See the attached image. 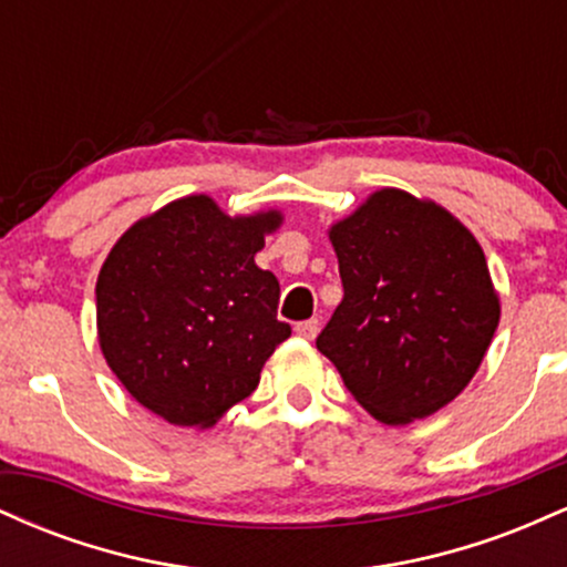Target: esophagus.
Wrapping results in <instances>:
<instances>
[{"instance_id": "1", "label": "esophagus", "mask_w": 567, "mask_h": 567, "mask_svg": "<svg viewBox=\"0 0 567 567\" xmlns=\"http://www.w3.org/2000/svg\"><path fill=\"white\" fill-rule=\"evenodd\" d=\"M317 330H320V322H317V320H303V322L296 324V336H301L303 341H315Z\"/></svg>"}]
</instances>
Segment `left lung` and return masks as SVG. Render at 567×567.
Here are the masks:
<instances>
[{
	"instance_id": "obj_1",
	"label": "left lung",
	"mask_w": 567,
	"mask_h": 567,
	"mask_svg": "<svg viewBox=\"0 0 567 567\" xmlns=\"http://www.w3.org/2000/svg\"><path fill=\"white\" fill-rule=\"evenodd\" d=\"M343 301L317 349L383 424L437 413L477 373L501 306L472 231L400 188L370 194L330 229Z\"/></svg>"
}]
</instances>
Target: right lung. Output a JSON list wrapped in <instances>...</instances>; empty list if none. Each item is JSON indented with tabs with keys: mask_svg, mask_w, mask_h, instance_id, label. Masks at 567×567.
Instances as JSON below:
<instances>
[{
	"mask_svg": "<svg viewBox=\"0 0 567 567\" xmlns=\"http://www.w3.org/2000/svg\"><path fill=\"white\" fill-rule=\"evenodd\" d=\"M277 210L226 216L205 194L175 199L122 234L95 285L97 341L143 408L175 426H213L256 392L290 336L279 282L256 252Z\"/></svg>",
	"mask_w": 567,
	"mask_h": 567,
	"instance_id": "1",
	"label": "right lung"
}]
</instances>
